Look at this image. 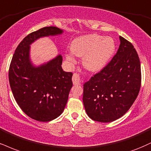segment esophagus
I'll use <instances>...</instances> for the list:
<instances>
[{
	"instance_id": "34e87169",
	"label": "esophagus",
	"mask_w": 151,
	"mask_h": 151,
	"mask_svg": "<svg viewBox=\"0 0 151 151\" xmlns=\"http://www.w3.org/2000/svg\"><path fill=\"white\" fill-rule=\"evenodd\" d=\"M72 81L74 85H78L80 83V77H79V74L74 73L72 76Z\"/></svg>"
}]
</instances>
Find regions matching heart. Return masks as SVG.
<instances>
[{
	"label": "heart",
	"mask_w": 151,
	"mask_h": 151,
	"mask_svg": "<svg viewBox=\"0 0 151 151\" xmlns=\"http://www.w3.org/2000/svg\"><path fill=\"white\" fill-rule=\"evenodd\" d=\"M115 41L111 37H104L91 34L77 38L71 43V51L74 55L82 57L83 65L92 72L101 70L106 65L115 51ZM68 60L73 61L72 55L67 54Z\"/></svg>",
	"instance_id": "obj_1"
}]
</instances>
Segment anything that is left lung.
<instances>
[{"mask_svg": "<svg viewBox=\"0 0 151 151\" xmlns=\"http://www.w3.org/2000/svg\"><path fill=\"white\" fill-rule=\"evenodd\" d=\"M117 53L105 68L83 84V103L87 115L100 122H110L128 111L139 93L140 60L133 45L119 36Z\"/></svg>", "mask_w": 151, "mask_h": 151, "instance_id": "obj_1", "label": "left lung"}]
</instances>
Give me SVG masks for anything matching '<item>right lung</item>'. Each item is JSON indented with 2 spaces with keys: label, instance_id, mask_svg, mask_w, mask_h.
Returning a JSON list of instances; mask_svg holds the SVG:
<instances>
[{
  "label": "right lung",
  "instance_id": "obj_1",
  "mask_svg": "<svg viewBox=\"0 0 151 151\" xmlns=\"http://www.w3.org/2000/svg\"><path fill=\"white\" fill-rule=\"evenodd\" d=\"M62 33L58 27H46L29 34L18 45L10 63L9 82L14 99L22 110L36 121L49 122L61 115L72 86V73L63 71L60 55L33 66L29 46L43 36Z\"/></svg>",
  "mask_w": 151,
  "mask_h": 151
}]
</instances>
